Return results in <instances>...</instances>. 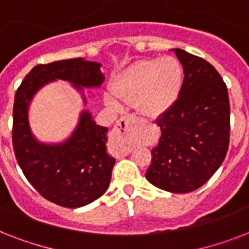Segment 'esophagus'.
Listing matches in <instances>:
<instances>
[{
  "label": "esophagus",
  "instance_id": "obj_1",
  "mask_svg": "<svg viewBox=\"0 0 249 249\" xmlns=\"http://www.w3.org/2000/svg\"><path fill=\"white\" fill-rule=\"evenodd\" d=\"M137 124V119L133 115H126L123 116L120 120L117 121L115 126H113L112 132L109 134V140L115 146L121 148V151L124 155H128L130 150H132V143H130V138L129 134Z\"/></svg>",
  "mask_w": 249,
  "mask_h": 249
}]
</instances>
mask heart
Here are the masks:
<instances>
[{
  "label": "heart",
  "mask_w": 249,
  "mask_h": 249,
  "mask_svg": "<svg viewBox=\"0 0 249 249\" xmlns=\"http://www.w3.org/2000/svg\"><path fill=\"white\" fill-rule=\"evenodd\" d=\"M183 68L174 56L138 60L112 80V90L123 101L134 102L137 111L146 117L160 116L172 107L183 86ZM109 105L119 106L113 97Z\"/></svg>",
  "instance_id": "1"
}]
</instances>
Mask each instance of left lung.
Here are the masks:
<instances>
[{"label": "left lung", "instance_id": "8db88e82", "mask_svg": "<svg viewBox=\"0 0 249 249\" xmlns=\"http://www.w3.org/2000/svg\"><path fill=\"white\" fill-rule=\"evenodd\" d=\"M183 66V86L172 107L156 120L161 137L152 148L146 178L169 193L203 186L224 161L230 142L226 84L212 64L174 49Z\"/></svg>", "mask_w": 249, "mask_h": 249}]
</instances>
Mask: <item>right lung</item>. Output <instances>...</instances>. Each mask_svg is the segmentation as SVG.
Returning <instances> with one entry per match:
<instances>
[{"label": "right lung", "instance_id": "obj_1", "mask_svg": "<svg viewBox=\"0 0 249 249\" xmlns=\"http://www.w3.org/2000/svg\"><path fill=\"white\" fill-rule=\"evenodd\" d=\"M101 64L81 58L37 64L21 81L14 99L13 147L19 166L40 195L54 204L79 208L97 200L108 189L115 159L106 152L107 128L84 112L76 132L55 146L38 143L28 125V105L44 84L60 79L80 86H99Z\"/></svg>", "mask_w": 249, "mask_h": 249}]
</instances>
